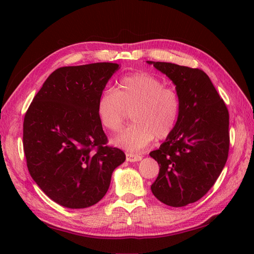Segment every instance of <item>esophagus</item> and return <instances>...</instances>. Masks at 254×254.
I'll return each mask as SVG.
<instances>
[{
  "label": "esophagus",
  "instance_id": "34e87169",
  "mask_svg": "<svg viewBox=\"0 0 254 254\" xmlns=\"http://www.w3.org/2000/svg\"><path fill=\"white\" fill-rule=\"evenodd\" d=\"M126 159L129 162H137V161L142 160V156L140 155H135V153H126Z\"/></svg>",
  "mask_w": 254,
  "mask_h": 254
}]
</instances>
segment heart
<instances>
[{"mask_svg":"<svg viewBox=\"0 0 254 254\" xmlns=\"http://www.w3.org/2000/svg\"><path fill=\"white\" fill-rule=\"evenodd\" d=\"M96 112L101 124L110 132H119L128 112L133 123L113 144L128 151H139L153 139L164 140L175 130L181 112V98L176 89L148 73L122 77L112 91L98 97Z\"/></svg>","mask_w":254,"mask_h":254,"instance_id":"1","label":"heart"}]
</instances>
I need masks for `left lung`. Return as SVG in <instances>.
<instances>
[{
  "instance_id": "obj_1",
  "label": "left lung",
  "mask_w": 254,
  "mask_h": 254,
  "mask_svg": "<svg viewBox=\"0 0 254 254\" xmlns=\"http://www.w3.org/2000/svg\"><path fill=\"white\" fill-rule=\"evenodd\" d=\"M147 63L173 80L181 98L173 133L149 153L160 166L150 189L161 202L184 206L203 197L225 167L230 146L228 108L200 68Z\"/></svg>"
}]
</instances>
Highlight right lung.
<instances>
[{"mask_svg": "<svg viewBox=\"0 0 254 254\" xmlns=\"http://www.w3.org/2000/svg\"><path fill=\"white\" fill-rule=\"evenodd\" d=\"M118 64L63 66L44 81L25 113L23 149L32 178L70 209L97 203L109 189L123 150L107 145L96 104Z\"/></svg>", "mask_w": 254, "mask_h": 254, "instance_id": "add662e5", "label": "right lung"}]
</instances>
